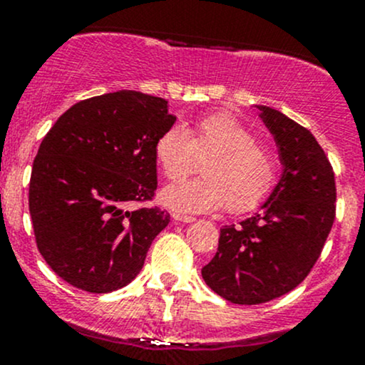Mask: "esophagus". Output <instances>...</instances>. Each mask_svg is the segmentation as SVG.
Listing matches in <instances>:
<instances>
[{
    "instance_id": "1",
    "label": "esophagus",
    "mask_w": 365,
    "mask_h": 365,
    "mask_svg": "<svg viewBox=\"0 0 365 365\" xmlns=\"http://www.w3.org/2000/svg\"><path fill=\"white\" fill-rule=\"evenodd\" d=\"M173 220L178 221V223H192V221H195V217L194 216H187V215H178V212H175Z\"/></svg>"
}]
</instances>
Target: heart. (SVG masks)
<instances>
[{"instance_id": "1", "label": "heart", "mask_w": 365, "mask_h": 365, "mask_svg": "<svg viewBox=\"0 0 365 365\" xmlns=\"http://www.w3.org/2000/svg\"><path fill=\"white\" fill-rule=\"evenodd\" d=\"M202 178L178 183L163 190L165 206L182 212L252 211L269 197L278 182V159L255 142L252 130L226 111L209 113L187 130L166 128L156 139L154 156L170 182H180L195 170Z\"/></svg>"}]
</instances>
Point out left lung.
Masks as SVG:
<instances>
[{"label":"left lung","instance_id":"left-lung-1","mask_svg":"<svg viewBox=\"0 0 365 365\" xmlns=\"http://www.w3.org/2000/svg\"><path fill=\"white\" fill-rule=\"evenodd\" d=\"M278 145L283 175L240 226H223L204 282L232 304L269 302L311 273L336 211L334 173L316 137L269 106H255Z\"/></svg>","mask_w":365,"mask_h":365}]
</instances>
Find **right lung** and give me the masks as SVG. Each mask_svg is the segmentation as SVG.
Instances as JSON below:
<instances>
[{
    "instance_id": "add662e5",
    "label": "right lung",
    "mask_w": 365,
    "mask_h": 365,
    "mask_svg": "<svg viewBox=\"0 0 365 365\" xmlns=\"http://www.w3.org/2000/svg\"><path fill=\"white\" fill-rule=\"evenodd\" d=\"M175 120L166 99L118 91L73 104L46 133L29 211L37 249L66 283L110 293L139 274L170 215L127 207L154 197V144Z\"/></svg>"
}]
</instances>
